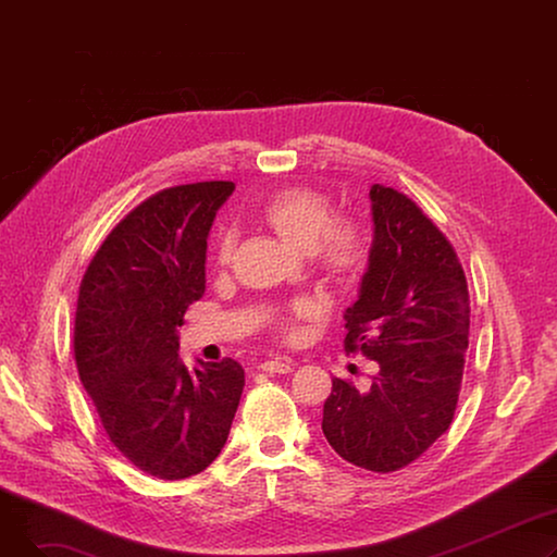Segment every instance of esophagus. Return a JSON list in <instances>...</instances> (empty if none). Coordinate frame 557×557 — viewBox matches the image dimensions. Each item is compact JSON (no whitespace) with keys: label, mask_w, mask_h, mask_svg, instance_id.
Segmentation results:
<instances>
[{"label":"esophagus","mask_w":557,"mask_h":557,"mask_svg":"<svg viewBox=\"0 0 557 557\" xmlns=\"http://www.w3.org/2000/svg\"><path fill=\"white\" fill-rule=\"evenodd\" d=\"M261 372H271V374H286L294 370V363L286 361V359H271V361H263L259 363Z\"/></svg>","instance_id":"34e87169"}]
</instances>
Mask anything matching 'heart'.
<instances>
[{"mask_svg":"<svg viewBox=\"0 0 557 557\" xmlns=\"http://www.w3.org/2000/svg\"><path fill=\"white\" fill-rule=\"evenodd\" d=\"M259 221L277 237L298 250H309L313 267L334 286H352L366 269L368 246L363 230L352 219H332V202L323 191L294 185L273 191L259 208ZM237 237L223 230L216 237V263L227 267L234 257ZM315 313L311 300H296L273 315L275 330L294 338L298 323Z\"/></svg>","mask_w":557,"mask_h":557,"instance_id":"b5f03b06","label":"heart"}]
</instances>
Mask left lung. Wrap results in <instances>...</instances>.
Returning <instances> with one entry per match:
<instances>
[{
	"label": "left lung",
	"instance_id": "obj_1",
	"mask_svg": "<svg viewBox=\"0 0 557 557\" xmlns=\"http://www.w3.org/2000/svg\"><path fill=\"white\" fill-rule=\"evenodd\" d=\"M374 239L359 300L345 311V352L379 363L370 388L332 379L323 433L370 472H397L456 413L470 345V294L454 246L406 194L372 185Z\"/></svg>",
	"mask_w": 557,
	"mask_h": 557
}]
</instances>
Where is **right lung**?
Returning a JSON list of instances; mask_svg holds the SVG:
<instances>
[{
    "label": "right lung",
    "instance_id": "1",
    "mask_svg": "<svg viewBox=\"0 0 557 557\" xmlns=\"http://www.w3.org/2000/svg\"><path fill=\"white\" fill-rule=\"evenodd\" d=\"M234 183L169 187L126 214L87 263L74 357L99 420L135 467L164 481L200 474L221 454L244 393L234 359L187 370L178 327L205 294V250Z\"/></svg>",
    "mask_w": 557,
    "mask_h": 557
}]
</instances>
